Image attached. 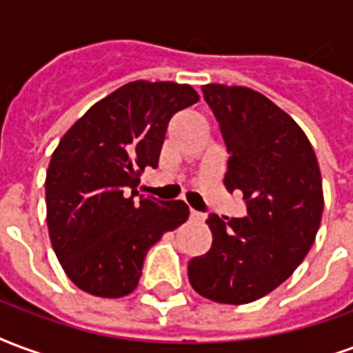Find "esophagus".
<instances>
[{"instance_id": "1", "label": "esophagus", "mask_w": 353, "mask_h": 353, "mask_svg": "<svg viewBox=\"0 0 353 353\" xmlns=\"http://www.w3.org/2000/svg\"><path fill=\"white\" fill-rule=\"evenodd\" d=\"M190 218H192V220H197V222H201L205 216H203V212H199V210H190Z\"/></svg>"}]
</instances>
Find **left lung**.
Listing matches in <instances>:
<instances>
[{"instance_id": "8db88e82", "label": "left lung", "mask_w": 353, "mask_h": 353, "mask_svg": "<svg viewBox=\"0 0 353 353\" xmlns=\"http://www.w3.org/2000/svg\"><path fill=\"white\" fill-rule=\"evenodd\" d=\"M201 90L230 154L223 184L243 192L246 216H208L212 246L190 261L188 279L207 299L246 305L290 279L314 244L320 167L303 130L265 95L223 84Z\"/></svg>"}]
</instances>
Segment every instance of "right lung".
<instances>
[{"instance_id": "right-lung-1", "label": "right lung", "mask_w": 353, "mask_h": 353, "mask_svg": "<svg viewBox=\"0 0 353 353\" xmlns=\"http://www.w3.org/2000/svg\"><path fill=\"white\" fill-rule=\"evenodd\" d=\"M197 101L188 84L130 82L61 137L46 171V223L58 261L82 292L130 295L152 244L188 220L184 201L133 197L139 174L158 167L169 120Z\"/></svg>"}]
</instances>
